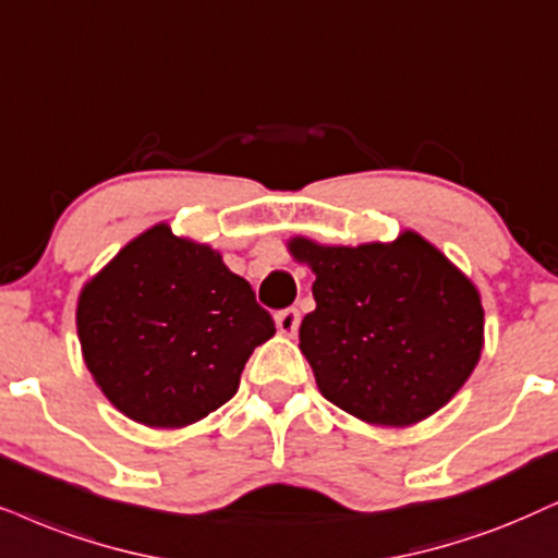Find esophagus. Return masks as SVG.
<instances>
[{"mask_svg":"<svg viewBox=\"0 0 558 558\" xmlns=\"http://www.w3.org/2000/svg\"><path fill=\"white\" fill-rule=\"evenodd\" d=\"M275 324H278L280 335H293L301 324L299 308H283V312H278L275 314Z\"/></svg>","mask_w":558,"mask_h":558,"instance_id":"obj_1","label":"esophagus"}]
</instances>
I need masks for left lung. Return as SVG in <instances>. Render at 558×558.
Wrapping results in <instances>:
<instances>
[{
	"mask_svg": "<svg viewBox=\"0 0 558 558\" xmlns=\"http://www.w3.org/2000/svg\"><path fill=\"white\" fill-rule=\"evenodd\" d=\"M288 246L316 275V308L299 337L324 399L371 425L404 427L466 384L484 344L482 299L433 244L404 231L391 244L295 236Z\"/></svg>",
	"mask_w": 558,
	"mask_h": 558,
	"instance_id": "left-lung-1",
	"label": "left lung"
}]
</instances>
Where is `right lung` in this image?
<instances>
[{
  "instance_id": "1",
  "label": "right lung",
  "mask_w": 558,
  "mask_h": 558,
  "mask_svg": "<svg viewBox=\"0 0 558 558\" xmlns=\"http://www.w3.org/2000/svg\"><path fill=\"white\" fill-rule=\"evenodd\" d=\"M76 331L112 407L141 425L185 427L234 397L275 322L218 252L159 223L84 286Z\"/></svg>"
}]
</instances>
